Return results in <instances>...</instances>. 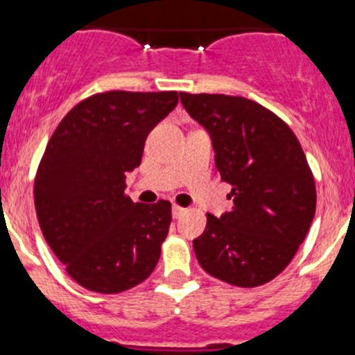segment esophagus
I'll list each match as a JSON object with an SVG mask.
<instances>
[{"mask_svg": "<svg viewBox=\"0 0 355 355\" xmlns=\"http://www.w3.org/2000/svg\"><path fill=\"white\" fill-rule=\"evenodd\" d=\"M185 211H187V209L182 208V206H178V205L171 206V215H173V218H180Z\"/></svg>", "mask_w": 355, "mask_h": 355, "instance_id": "1", "label": "esophagus"}]
</instances>
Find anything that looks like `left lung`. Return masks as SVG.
I'll return each instance as SVG.
<instances>
[{
  "instance_id": "1",
  "label": "left lung",
  "mask_w": 355,
  "mask_h": 355,
  "mask_svg": "<svg viewBox=\"0 0 355 355\" xmlns=\"http://www.w3.org/2000/svg\"><path fill=\"white\" fill-rule=\"evenodd\" d=\"M208 130L215 164L232 185V211L206 216L194 239L199 265L216 279L254 288L279 276L304 243L315 213V182L290 126L244 97L180 94Z\"/></svg>"
}]
</instances>
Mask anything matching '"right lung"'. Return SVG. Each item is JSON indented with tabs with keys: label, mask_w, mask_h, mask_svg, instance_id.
I'll return each mask as SVG.
<instances>
[{
	"label": "right lung",
	"mask_w": 355,
	"mask_h": 355,
	"mask_svg": "<svg viewBox=\"0 0 355 355\" xmlns=\"http://www.w3.org/2000/svg\"><path fill=\"white\" fill-rule=\"evenodd\" d=\"M177 92L112 90L85 98L48 140L34 206L48 246L86 290L121 293L153 274L171 223V202H133L126 173L142 161L150 130Z\"/></svg>",
	"instance_id": "add662e5"
}]
</instances>
